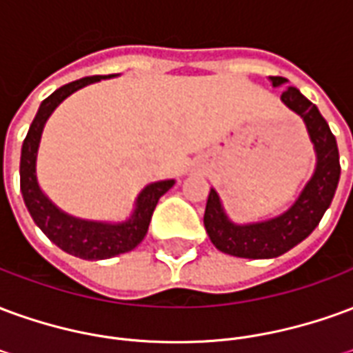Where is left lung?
I'll list each match as a JSON object with an SVG mask.
<instances>
[{
  "label": "left lung",
  "mask_w": 353,
  "mask_h": 353,
  "mask_svg": "<svg viewBox=\"0 0 353 353\" xmlns=\"http://www.w3.org/2000/svg\"><path fill=\"white\" fill-rule=\"evenodd\" d=\"M272 87L285 85V77H270ZM281 101L295 111L306 124L316 151V170L310 181L304 185L295 204L278 217L268 221L236 225L225 214L219 194L210 191L204 212V227L212 244L223 253L244 259H272L280 257L291 248L301 244L318 227L321 217L331 206V200L341 179L339 147L327 121L308 98H304L295 87L281 92Z\"/></svg>",
  "instance_id": "left-lung-1"
}]
</instances>
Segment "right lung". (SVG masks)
Segmentation results:
<instances>
[{"label": "right lung", "mask_w": 353, "mask_h": 353, "mask_svg": "<svg viewBox=\"0 0 353 353\" xmlns=\"http://www.w3.org/2000/svg\"><path fill=\"white\" fill-rule=\"evenodd\" d=\"M109 77H115V75H94V77L73 81L54 90L49 98H45L37 109L34 123L30 124V130H28L26 139L22 143V153H20V191H22V199L32 219L60 250L87 261L109 259L121 253L132 252L145 238L151 215L159 199L176 183L174 179H164V181L147 185L138 194L132 215L123 223L87 221V219L73 217L62 212L41 191V187L37 183L35 162H37V149H39L47 119L70 94L87 87L90 83L109 79Z\"/></svg>", "instance_id": "obj_1"}]
</instances>
